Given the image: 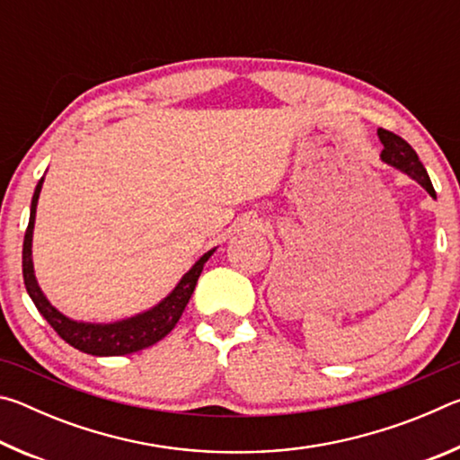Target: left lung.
Here are the masks:
<instances>
[{
	"instance_id": "obj_1",
	"label": "left lung",
	"mask_w": 460,
	"mask_h": 460,
	"mask_svg": "<svg viewBox=\"0 0 460 460\" xmlns=\"http://www.w3.org/2000/svg\"><path fill=\"white\" fill-rule=\"evenodd\" d=\"M377 136L381 139V144H384V150H381V160H384L385 164L398 168V170H402V172H406L410 178H414L420 186H424L430 197L436 199L430 176H428L426 168L422 166L418 154L414 152V147H411L406 139H402L400 136H395L387 129L379 128Z\"/></svg>"
}]
</instances>
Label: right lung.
I'll use <instances>...</instances> for the list:
<instances>
[{
  "label": "right lung",
  "instance_id": "right-lung-1",
  "mask_svg": "<svg viewBox=\"0 0 460 460\" xmlns=\"http://www.w3.org/2000/svg\"><path fill=\"white\" fill-rule=\"evenodd\" d=\"M44 178H40L36 184L32 207H30V223L24 235V249H22V271H24V284L30 294V298L38 308L49 324L58 332L62 341L68 345L79 349L83 353L97 355V357H113V355H128L142 351L146 347H152L154 342L164 339L166 334L174 329L178 318L182 316L186 305H189L190 296L194 292V286L199 282V276L205 266L207 260L211 258L215 249L207 252L202 258L194 263V266L186 271L181 282L170 292L160 305H155L147 313L137 316L126 318V321L111 323V324H91V323H76L71 318L58 313L46 296L42 294L40 286L36 282L34 276V263H32V233H34V219H36V205L38 197H40Z\"/></svg>",
  "mask_w": 460,
  "mask_h": 460
}]
</instances>
